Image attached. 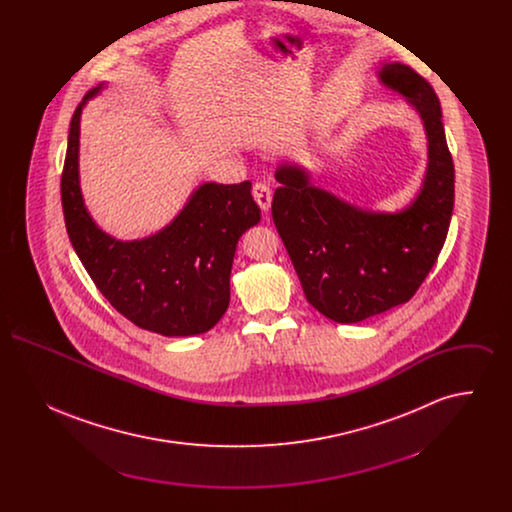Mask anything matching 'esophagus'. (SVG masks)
<instances>
[{"label":"esophagus","instance_id":"1","mask_svg":"<svg viewBox=\"0 0 512 512\" xmlns=\"http://www.w3.org/2000/svg\"><path fill=\"white\" fill-rule=\"evenodd\" d=\"M251 194L255 197L257 205L267 213L268 209H270V203H272V192H270V188H268L267 184L257 182V184L253 186Z\"/></svg>","mask_w":512,"mask_h":512}]
</instances>
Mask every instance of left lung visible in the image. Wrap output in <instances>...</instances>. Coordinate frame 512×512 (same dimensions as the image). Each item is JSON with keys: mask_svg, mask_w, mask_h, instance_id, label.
<instances>
[{"mask_svg": "<svg viewBox=\"0 0 512 512\" xmlns=\"http://www.w3.org/2000/svg\"><path fill=\"white\" fill-rule=\"evenodd\" d=\"M378 80L405 98L426 132L428 165L407 207L361 209L318 188L297 163L274 172L272 219L301 288L318 313L341 324L407 303L434 267L453 215L455 169L434 88L401 63H384Z\"/></svg>", "mask_w": 512, "mask_h": 512, "instance_id": "obj_1", "label": "left lung"}]
</instances>
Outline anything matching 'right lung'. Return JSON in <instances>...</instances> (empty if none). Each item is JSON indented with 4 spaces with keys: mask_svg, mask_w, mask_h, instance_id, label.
<instances>
[{
    "mask_svg": "<svg viewBox=\"0 0 512 512\" xmlns=\"http://www.w3.org/2000/svg\"><path fill=\"white\" fill-rule=\"evenodd\" d=\"M105 86L84 96L69 128L61 203L71 244L99 292L136 326L169 338L209 332L230 303L236 245L261 220L251 182H203L165 228L142 240L113 238L92 219L78 171L80 117Z\"/></svg>",
    "mask_w": 512,
    "mask_h": 512,
    "instance_id": "obj_1",
    "label": "right lung"
}]
</instances>
